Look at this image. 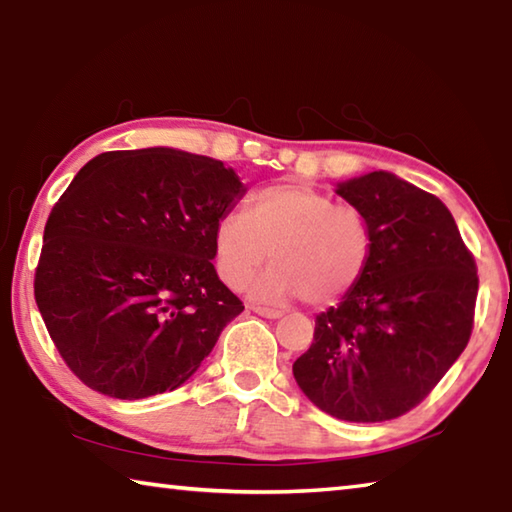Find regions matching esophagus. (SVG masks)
Returning a JSON list of instances; mask_svg holds the SVG:
<instances>
[{
  "instance_id": "34e87169",
  "label": "esophagus",
  "mask_w": 512,
  "mask_h": 512,
  "mask_svg": "<svg viewBox=\"0 0 512 512\" xmlns=\"http://www.w3.org/2000/svg\"><path fill=\"white\" fill-rule=\"evenodd\" d=\"M248 311H253L257 316H264V318H282V311L277 309H266V307H257V305H248Z\"/></svg>"
}]
</instances>
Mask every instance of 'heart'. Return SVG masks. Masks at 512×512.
Segmentation results:
<instances>
[{"mask_svg": "<svg viewBox=\"0 0 512 512\" xmlns=\"http://www.w3.org/2000/svg\"><path fill=\"white\" fill-rule=\"evenodd\" d=\"M250 284L262 302L305 298L307 305H334L357 287L372 253L363 214L314 187L268 185L250 196V210H228L214 225L216 271L228 287Z\"/></svg>", "mask_w": 512, "mask_h": 512, "instance_id": "b5f03b06", "label": "heart"}]
</instances>
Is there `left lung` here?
Instances as JSON below:
<instances>
[{
  "mask_svg": "<svg viewBox=\"0 0 512 512\" xmlns=\"http://www.w3.org/2000/svg\"><path fill=\"white\" fill-rule=\"evenodd\" d=\"M334 192L368 221L370 264L316 316L293 377L334 418L393 420L433 391L470 341L476 264L445 203L395 173H363Z\"/></svg>",
  "mask_w": 512,
  "mask_h": 512,
  "instance_id": "left-lung-1",
  "label": "left lung"
}]
</instances>
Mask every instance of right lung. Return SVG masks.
Listing matches in <instances>:
<instances>
[{
	"label": "right lung",
	"mask_w": 512,
	"mask_h": 512,
	"mask_svg": "<svg viewBox=\"0 0 512 512\" xmlns=\"http://www.w3.org/2000/svg\"><path fill=\"white\" fill-rule=\"evenodd\" d=\"M244 194L221 160L167 146L76 173L45 225L36 302L85 386L142 400L194 375L244 311L212 264L214 225Z\"/></svg>",
	"instance_id": "1"
}]
</instances>
